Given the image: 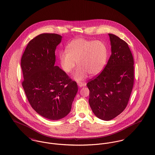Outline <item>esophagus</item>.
Returning a JSON list of instances; mask_svg holds the SVG:
<instances>
[{
	"label": "esophagus",
	"instance_id": "34e87169",
	"mask_svg": "<svg viewBox=\"0 0 155 155\" xmlns=\"http://www.w3.org/2000/svg\"><path fill=\"white\" fill-rule=\"evenodd\" d=\"M78 86H79L80 87H82L85 86L86 84H85L84 83H78Z\"/></svg>",
	"mask_w": 155,
	"mask_h": 155
}]
</instances>
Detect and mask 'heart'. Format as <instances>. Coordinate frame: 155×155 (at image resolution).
Instances as JSON below:
<instances>
[{
	"instance_id": "heart-1",
	"label": "heart",
	"mask_w": 155,
	"mask_h": 155,
	"mask_svg": "<svg viewBox=\"0 0 155 155\" xmlns=\"http://www.w3.org/2000/svg\"><path fill=\"white\" fill-rule=\"evenodd\" d=\"M108 58L106 45L100 40L92 41L78 38L72 40L66 46V51L59 54L62 69L70 73L77 65L78 67L73 74L77 82L85 80L88 74L94 77L104 69Z\"/></svg>"
}]
</instances>
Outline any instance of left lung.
<instances>
[{
  "label": "left lung",
  "instance_id": "left-lung-1",
  "mask_svg": "<svg viewBox=\"0 0 155 155\" xmlns=\"http://www.w3.org/2000/svg\"><path fill=\"white\" fill-rule=\"evenodd\" d=\"M111 55L102 72L89 81V104L99 119H114L125 109L134 84V59L128 44L108 34Z\"/></svg>",
  "mask_w": 155,
  "mask_h": 155
}]
</instances>
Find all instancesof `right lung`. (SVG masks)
Segmentation results:
<instances>
[{"mask_svg":"<svg viewBox=\"0 0 155 155\" xmlns=\"http://www.w3.org/2000/svg\"><path fill=\"white\" fill-rule=\"evenodd\" d=\"M62 38L49 33L36 36L28 43L21 61L22 85L29 103L37 114L51 120L69 114L78 91L77 83L54 65V52Z\"/></svg>","mask_w":155,"mask_h":155,"instance_id":"right-lung-1","label":"right lung"}]
</instances>
